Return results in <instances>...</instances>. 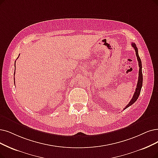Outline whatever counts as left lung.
<instances>
[{"label": "left lung", "instance_id": "left-lung-1", "mask_svg": "<svg viewBox=\"0 0 158 158\" xmlns=\"http://www.w3.org/2000/svg\"><path fill=\"white\" fill-rule=\"evenodd\" d=\"M131 46L134 47V48L135 50V54L137 56V61L139 63V77H138V81H137V87L135 89V91L134 94V96L132 97L131 100H130V102L128 103V104L124 108V110H126L127 108H128L129 106H130L131 105L133 104L135 101L137 100L139 96L140 93H141V87L143 85V73H142V64H141V59L139 56V54H138V49L135 45V44L132 43H131Z\"/></svg>", "mask_w": 158, "mask_h": 158}]
</instances>
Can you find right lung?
<instances>
[{
  "instance_id": "obj_1",
  "label": "right lung",
  "mask_w": 158,
  "mask_h": 158,
  "mask_svg": "<svg viewBox=\"0 0 158 158\" xmlns=\"http://www.w3.org/2000/svg\"><path fill=\"white\" fill-rule=\"evenodd\" d=\"M14 77H15V73H14ZM14 80H15V78H14Z\"/></svg>"
}]
</instances>
